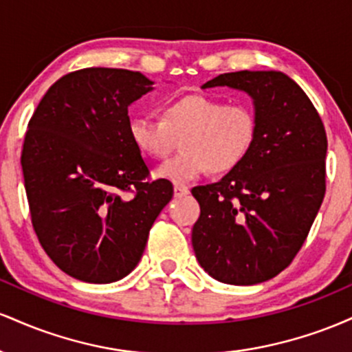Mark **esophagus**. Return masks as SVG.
Wrapping results in <instances>:
<instances>
[{
  "label": "esophagus",
  "mask_w": 352,
  "mask_h": 352,
  "mask_svg": "<svg viewBox=\"0 0 352 352\" xmlns=\"http://www.w3.org/2000/svg\"><path fill=\"white\" fill-rule=\"evenodd\" d=\"M173 193H175L177 199H180V197H187L190 190L188 187H184V185H175V187H173Z\"/></svg>",
  "instance_id": "34e87169"
}]
</instances>
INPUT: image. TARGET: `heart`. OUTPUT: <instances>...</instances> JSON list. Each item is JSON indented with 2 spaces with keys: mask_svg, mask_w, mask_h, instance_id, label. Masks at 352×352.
<instances>
[{
  "mask_svg": "<svg viewBox=\"0 0 352 352\" xmlns=\"http://www.w3.org/2000/svg\"><path fill=\"white\" fill-rule=\"evenodd\" d=\"M129 135L144 155L157 160L167 159L180 139L182 152L157 170V177L180 185L240 167L254 144L256 117L245 104L184 94L162 104L160 119L132 117Z\"/></svg>",
  "mask_w": 352,
  "mask_h": 352,
  "instance_id": "heart-1",
  "label": "heart"
}]
</instances>
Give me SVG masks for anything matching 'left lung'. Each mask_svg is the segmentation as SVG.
Returning a JSON list of instances; mask_svg holds the SVG:
<instances>
[{
	"label": "left lung",
	"instance_id": "1",
	"mask_svg": "<svg viewBox=\"0 0 352 352\" xmlns=\"http://www.w3.org/2000/svg\"><path fill=\"white\" fill-rule=\"evenodd\" d=\"M217 86L252 96L256 137L240 167L192 188V245L212 278L256 285L289 266L308 236L324 199L328 139L308 96L280 71L227 72L201 87Z\"/></svg>",
	"mask_w": 352,
	"mask_h": 352
}]
</instances>
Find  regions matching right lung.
Masks as SVG:
<instances>
[{
	"label": "right lung",
	"mask_w": 352,
	"mask_h": 352,
	"mask_svg": "<svg viewBox=\"0 0 352 352\" xmlns=\"http://www.w3.org/2000/svg\"><path fill=\"white\" fill-rule=\"evenodd\" d=\"M152 84L127 69L69 72L28 124L21 167L33 228L47 256L76 280L127 276L172 200L170 182L148 180L129 135V106Z\"/></svg>",
	"instance_id": "right-lung-1"
}]
</instances>
